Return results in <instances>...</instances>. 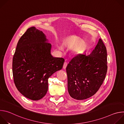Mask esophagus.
<instances>
[{"label": "esophagus", "instance_id": "34e87169", "mask_svg": "<svg viewBox=\"0 0 124 124\" xmlns=\"http://www.w3.org/2000/svg\"><path fill=\"white\" fill-rule=\"evenodd\" d=\"M67 63L66 62H65V63H64V65H63V69H65L66 68V67H67Z\"/></svg>", "mask_w": 124, "mask_h": 124}]
</instances>
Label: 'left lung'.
<instances>
[{
  "instance_id": "obj_1",
  "label": "left lung",
  "mask_w": 124,
  "mask_h": 124,
  "mask_svg": "<svg viewBox=\"0 0 124 124\" xmlns=\"http://www.w3.org/2000/svg\"><path fill=\"white\" fill-rule=\"evenodd\" d=\"M107 51L100 39L90 55L78 54L66 68L68 92L72 98L82 100L99 90L107 75Z\"/></svg>"
}]
</instances>
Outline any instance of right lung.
I'll return each instance as SVG.
<instances>
[{"label":"right lung","mask_w":124,"mask_h":124,"mask_svg":"<svg viewBox=\"0 0 124 124\" xmlns=\"http://www.w3.org/2000/svg\"><path fill=\"white\" fill-rule=\"evenodd\" d=\"M51 44L43 32L32 27L17 43L13 58L14 81L19 91L26 98L37 101L48 90V79L62 69L64 59L50 54Z\"/></svg>","instance_id":"obj_1"}]
</instances>
